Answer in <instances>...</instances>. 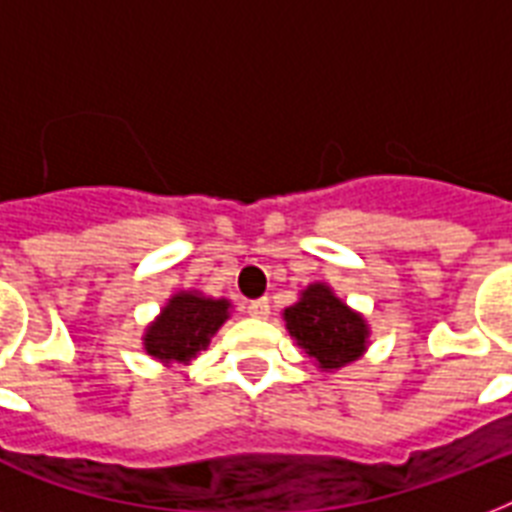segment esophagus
Listing matches in <instances>:
<instances>
[{
  "mask_svg": "<svg viewBox=\"0 0 512 512\" xmlns=\"http://www.w3.org/2000/svg\"><path fill=\"white\" fill-rule=\"evenodd\" d=\"M244 308H247L249 316H255V319H265V316L271 313V305H268V300H265V297H260V300H249Z\"/></svg>",
  "mask_w": 512,
  "mask_h": 512,
  "instance_id": "esophagus-1",
  "label": "esophagus"
}]
</instances>
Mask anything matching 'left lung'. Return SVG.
<instances>
[{
  "label": "left lung",
  "instance_id": "left-lung-1",
  "mask_svg": "<svg viewBox=\"0 0 512 512\" xmlns=\"http://www.w3.org/2000/svg\"><path fill=\"white\" fill-rule=\"evenodd\" d=\"M289 335L321 369H340L356 361L366 348L364 319L332 295L324 284H313L303 292L300 303L284 311Z\"/></svg>",
  "mask_w": 512,
  "mask_h": 512
}]
</instances>
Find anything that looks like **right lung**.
<instances>
[{
	"mask_svg": "<svg viewBox=\"0 0 512 512\" xmlns=\"http://www.w3.org/2000/svg\"><path fill=\"white\" fill-rule=\"evenodd\" d=\"M228 319V300L180 292L167 303L162 316L148 327L146 350L159 361H191L209 345L220 324Z\"/></svg>",
	"mask_w": 512,
	"mask_h": 512,
	"instance_id": "obj_1",
	"label": "right lung"
}]
</instances>
